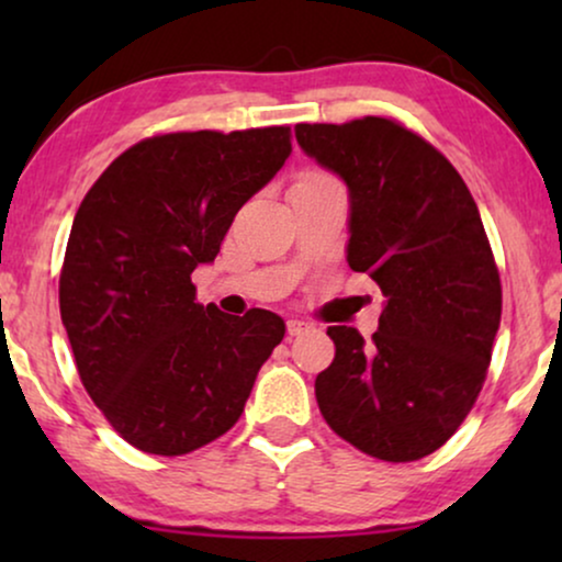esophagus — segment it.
Segmentation results:
<instances>
[{"label":"esophagus","instance_id":"esophagus-1","mask_svg":"<svg viewBox=\"0 0 562 562\" xmlns=\"http://www.w3.org/2000/svg\"><path fill=\"white\" fill-rule=\"evenodd\" d=\"M286 329H289L291 337H296V335L306 333V329H310V325H306V322H302V319H289L286 322Z\"/></svg>","mask_w":562,"mask_h":562}]
</instances>
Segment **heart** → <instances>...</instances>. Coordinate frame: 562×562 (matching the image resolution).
I'll return each instance as SVG.
<instances>
[{"label":"heart","instance_id":"b5f03b06","mask_svg":"<svg viewBox=\"0 0 562 562\" xmlns=\"http://www.w3.org/2000/svg\"><path fill=\"white\" fill-rule=\"evenodd\" d=\"M312 176H317V173H312Z\"/></svg>","mask_w":562,"mask_h":562}]
</instances>
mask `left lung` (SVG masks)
<instances>
[{
    "label": "left lung",
    "instance_id": "8db88e82",
    "mask_svg": "<svg viewBox=\"0 0 562 562\" xmlns=\"http://www.w3.org/2000/svg\"><path fill=\"white\" fill-rule=\"evenodd\" d=\"M296 143L348 187V266L379 283L373 340L327 327L322 417L366 456L409 463L456 435L486 381L502 281L465 181L394 120L296 125Z\"/></svg>",
    "mask_w": 562,
    "mask_h": 562
}]
</instances>
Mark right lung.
Wrapping results in <instances>:
<instances>
[{
  "label": "right lung",
  "mask_w": 562,
  "mask_h": 562,
  "mask_svg": "<svg viewBox=\"0 0 562 562\" xmlns=\"http://www.w3.org/2000/svg\"><path fill=\"white\" fill-rule=\"evenodd\" d=\"M289 127L171 133L114 158L83 196L60 271V319L83 389L150 456H187L240 419L279 314L196 302L235 214L291 156Z\"/></svg>",
  "instance_id": "1"
}]
</instances>
